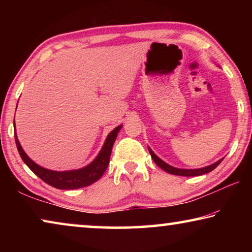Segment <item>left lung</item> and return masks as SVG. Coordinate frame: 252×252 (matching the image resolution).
<instances>
[{"label": "left lung", "mask_w": 252, "mask_h": 252, "mask_svg": "<svg viewBox=\"0 0 252 252\" xmlns=\"http://www.w3.org/2000/svg\"><path fill=\"white\" fill-rule=\"evenodd\" d=\"M149 152H150V155L152 157L153 161L156 162L157 165H159V167L164 170L165 172L168 173H171V174H176V176H182V177H195V176H201V174L204 173H208L212 171L213 169H216L218 165L220 164V162L222 161V159L219 160L218 162H216V163H213L211 165H208L206 168H202V169H194V170H186V169H177V168H173L171 165H169L165 163V162L162 161L161 159H159L155 153L152 152L151 149H149Z\"/></svg>", "instance_id": "1"}]
</instances>
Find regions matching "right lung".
<instances>
[{"label":"right lung","mask_w":252,"mask_h":252,"mask_svg":"<svg viewBox=\"0 0 252 252\" xmlns=\"http://www.w3.org/2000/svg\"><path fill=\"white\" fill-rule=\"evenodd\" d=\"M121 126H117L113 131H111L108 138L105 140V143L102 150L100 151L99 156L95 158V160L87 165L85 168L79 169V170H72V171H52V170H48L37 165L35 162H33L30 158L27 156V153L23 151L22 147L18 140V136H15V143L18 151L20 153L21 158L24 161V163L32 170V171L39 177L41 180H43L45 183L52 186L57 189H63V190H72V189H79V188L88 187L99 180L102 177V174L105 172L106 168H108L110 162V156L111 151H112V147L116 141L118 132L120 131Z\"/></svg>","instance_id":"right-lung-1"}]
</instances>
